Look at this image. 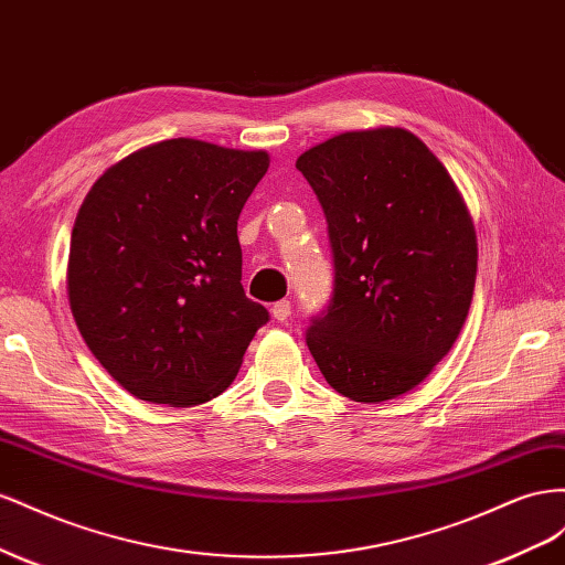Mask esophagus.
Segmentation results:
<instances>
[{
	"label": "esophagus",
	"mask_w": 565,
	"mask_h": 565,
	"mask_svg": "<svg viewBox=\"0 0 565 565\" xmlns=\"http://www.w3.org/2000/svg\"><path fill=\"white\" fill-rule=\"evenodd\" d=\"M271 317L277 321H286L288 317H291V302L288 300H279L271 305Z\"/></svg>",
	"instance_id": "esophagus-1"
}]
</instances>
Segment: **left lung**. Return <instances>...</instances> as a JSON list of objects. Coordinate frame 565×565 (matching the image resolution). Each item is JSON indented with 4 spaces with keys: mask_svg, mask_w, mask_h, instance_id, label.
<instances>
[{
    "mask_svg": "<svg viewBox=\"0 0 565 565\" xmlns=\"http://www.w3.org/2000/svg\"><path fill=\"white\" fill-rule=\"evenodd\" d=\"M296 168L327 215L333 296L308 348L333 391L385 402L452 350L471 308L478 244L457 184L402 127L343 132Z\"/></svg>",
    "mask_w": 565,
    "mask_h": 565,
    "instance_id": "obj_1",
    "label": "left lung"
}]
</instances>
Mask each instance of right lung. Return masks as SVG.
<instances>
[{
	"label": "right lung",
	"mask_w": 565,
	"mask_h": 565,
	"mask_svg": "<svg viewBox=\"0 0 565 565\" xmlns=\"http://www.w3.org/2000/svg\"><path fill=\"white\" fill-rule=\"evenodd\" d=\"M267 151L168 139L110 166L79 205L68 300L127 393L191 407L230 388L269 312L241 286L236 222Z\"/></svg>",
	"instance_id": "right-lung-1"
}]
</instances>
